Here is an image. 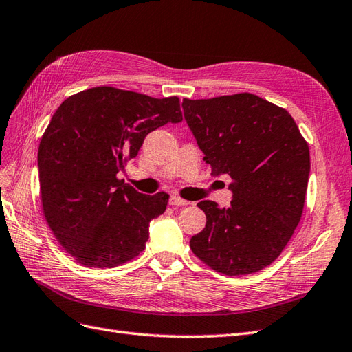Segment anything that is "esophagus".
<instances>
[{
  "label": "esophagus",
  "instance_id": "esophagus-1",
  "mask_svg": "<svg viewBox=\"0 0 352 352\" xmlns=\"http://www.w3.org/2000/svg\"><path fill=\"white\" fill-rule=\"evenodd\" d=\"M190 202L188 200H186V199H182L179 197L178 195H170V197H169V205H173V206H184V205H188Z\"/></svg>",
  "mask_w": 352,
  "mask_h": 352
}]
</instances>
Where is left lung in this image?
Wrapping results in <instances>:
<instances>
[{"label":"left lung","mask_w":352,"mask_h":352,"mask_svg":"<svg viewBox=\"0 0 352 352\" xmlns=\"http://www.w3.org/2000/svg\"><path fill=\"white\" fill-rule=\"evenodd\" d=\"M184 118L212 173L232 178L233 199L197 206L206 226L193 254L226 276L258 273L278 258L302 217L308 143L283 107L250 93L183 100Z\"/></svg>","instance_id":"1"}]
</instances>
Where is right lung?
<instances>
[{"instance_id": "1", "label": "right lung", "mask_w": 352, "mask_h": 352, "mask_svg": "<svg viewBox=\"0 0 352 352\" xmlns=\"http://www.w3.org/2000/svg\"><path fill=\"white\" fill-rule=\"evenodd\" d=\"M182 119L177 96L106 85L58 106L39 142V192L50 230L76 263L112 268L143 252L150 221L165 212L169 196L138 193L116 174L148 133Z\"/></svg>"}]
</instances>
